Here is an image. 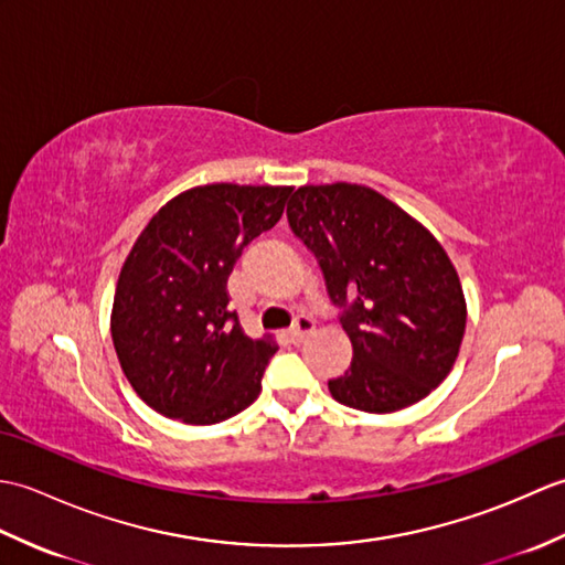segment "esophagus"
Wrapping results in <instances>:
<instances>
[{
	"mask_svg": "<svg viewBox=\"0 0 565 565\" xmlns=\"http://www.w3.org/2000/svg\"><path fill=\"white\" fill-rule=\"evenodd\" d=\"M316 330V322H313V318H308V316H298L296 318V322L294 326L286 330V338H289L291 342H303L310 332Z\"/></svg>",
	"mask_w": 565,
	"mask_h": 565,
	"instance_id": "obj_1",
	"label": "esophagus"
}]
</instances>
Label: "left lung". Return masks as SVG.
<instances>
[{
	"label": "left lung",
	"mask_w": 565,
	"mask_h": 565,
	"mask_svg": "<svg viewBox=\"0 0 565 565\" xmlns=\"http://www.w3.org/2000/svg\"><path fill=\"white\" fill-rule=\"evenodd\" d=\"M289 225L318 257L352 342V364L328 381L362 413H395L447 379L466 330V298L447 252L427 227L362 184H306Z\"/></svg>",
	"instance_id": "1"
}]
</instances>
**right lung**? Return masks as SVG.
I'll return each mask as SVG.
<instances>
[{
    "mask_svg": "<svg viewBox=\"0 0 565 565\" xmlns=\"http://www.w3.org/2000/svg\"><path fill=\"white\" fill-rule=\"evenodd\" d=\"M294 186L203 184L142 227L118 274L111 340L130 386L154 413L215 425L257 401L279 350L252 340L227 303L247 243L281 218Z\"/></svg>",
    "mask_w": 565,
    "mask_h": 565,
    "instance_id": "right-lung-1",
    "label": "right lung"
}]
</instances>
